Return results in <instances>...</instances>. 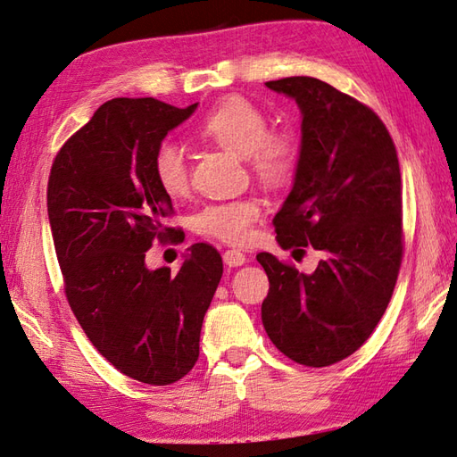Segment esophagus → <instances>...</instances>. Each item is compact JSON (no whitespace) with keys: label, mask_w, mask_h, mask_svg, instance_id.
<instances>
[{"label":"esophagus","mask_w":457,"mask_h":457,"mask_svg":"<svg viewBox=\"0 0 457 457\" xmlns=\"http://www.w3.org/2000/svg\"><path fill=\"white\" fill-rule=\"evenodd\" d=\"M222 262H225L228 268H238L246 262V256L242 254L240 250H227L225 254H222Z\"/></svg>","instance_id":"obj_1"}]
</instances>
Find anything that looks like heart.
Listing matches in <instances>:
<instances>
[{"label":"heart","mask_w":457,"mask_h":457,"mask_svg":"<svg viewBox=\"0 0 457 457\" xmlns=\"http://www.w3.org/2000/svg\"><path fill=\"white\" fill-rule=\"evenodd\" d=\"M199 137L245 156L252 174L262 184L283 186L297 164V148L291 137L268 133V117L245 97H228L199 120ZM152 176L162 194L170 199L189 191L191 174L186 150L176 140H162L152 156ZM262 215L256 197L207 203L194 217V227L203 237L228 245H242Z\"/></svg>","instance_id":"heart-1"}]
</instances>
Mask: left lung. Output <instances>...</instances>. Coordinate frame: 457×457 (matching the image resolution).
Returning a JSON list of instances; mask_svg holds the SVG:
<instances>
[{
  "instance_id": "obj_1",
  "label": "left lung",
  "mask_w": 457,
  "mask_h": 457,
  "mask_svg": "<svg viewBox=\"0 0 457 457\" xmlns=\"http://www.w3.org/2000/svg\"><path fill=\"white\" fill-rule=\"evenodd\" d=\"M266 86L295 99L303 119L295 179L273 219L278 242L324 258L301 273L260 252L270 279L262 322L287 358L324 368L352 356L391 301L403 258L399 158L383 120L330 84L293 76Z\"/></svg>"
}]
</instances>
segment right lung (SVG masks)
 <instances>
[{"label":"right lung","mask_w":457,"mask_h":457,"mask_svg":"<svg viewBox=\"0 0 457 457\" xmlns=\"http://www.w3.org/2000/svg\"><path fill=\"white\" fill-rule=\"evenodd\" d=\"M154 97H115L66 140L48 178V220L64 291L79 327L111 366L137 381L170 385L199 358L203 317L222 276L209 245H194L179 271L148 270L146 250L168 240L171 199L152 156L194 115Z\"/></svg>","instance_id":"obj_1"}]
</instances>
